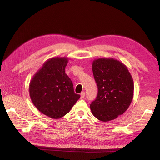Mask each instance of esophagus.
Instances as JSON below:
<instances>
[{
    "instance_id": "obj_1",
    "label": "esophagus",
    "mask_w": 160,
    "mask_h": 160,
    "mask_svg": "<svg viewBox=\"0 0 160 160\" xmlns=\"http://www.w3.org/2000/svg\"><path fill=\"white\" fill-rule=\"evenodd\" d=\"M84 97H85V92L82 91L80 93V97H81V98H84Z\"/></svg>"
}]
</instances>
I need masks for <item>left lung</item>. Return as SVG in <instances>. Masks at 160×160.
<instances>
[{"instance_id": "1", "label": "left lung", "mask_w": 160, "mask_h": 160, "mask_svg": "<svg viewBox=\"0 0 160 160\" xmlns=\"http://www.w3.org/2000/svg\"><path fill=\"white\" fill-rule=\"evenodd\" d=\"M98 87L96 99L90 104L92 113L107 122L123 114L133 96V82L127 67L113 58H99L92 65Z\"/></svg>"}]
</instances>
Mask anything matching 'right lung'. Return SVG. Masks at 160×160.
Wrapping results in <instances>:
<instances>
[{
  "instance_id": "add662e5",
  "label": "right lung",
  "mask_w": 160,
  "mask_h": 160,
  "mask_svg": "<svg viewBox=\"0 0 160 160\" xmlns=\"http://www.w3.org/2000/svg\"><path fill=\"white\" fill-rule=\"evenodd\" d=\"M67 58L48 60L32 78L29 92L32 101L42 113L59 119L68 113L80 98L74 91L70 78L65 72Z\"/></svg>"
}]
</instances>
